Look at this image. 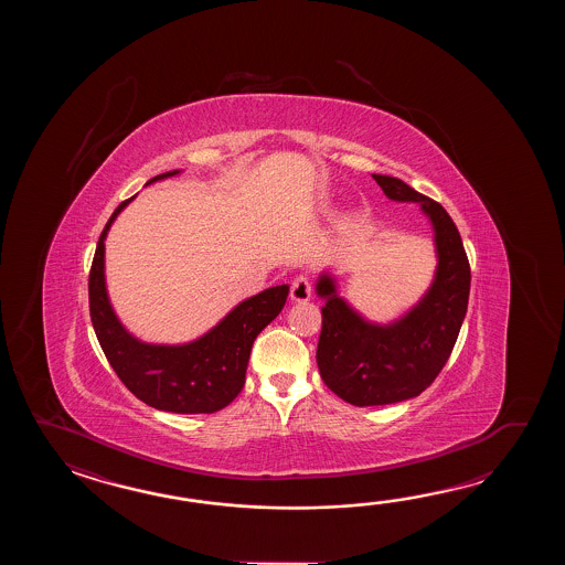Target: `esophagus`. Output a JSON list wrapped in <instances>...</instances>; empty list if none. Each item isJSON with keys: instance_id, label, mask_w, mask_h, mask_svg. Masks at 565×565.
<instances>
[{"instance_id": "esophagus-1", "label": "esophagus", "mask_w": 565, "mask_h": 565, "mask_svg": "<svg viewBox=\"0 0 565 565\" xmlns=\"http://www.w3.org/2000/svg\"><path fill=\"white\" fill-rule=\"evenodd\" d=\"M311 299V282L307 277H297L290 285V300L295 302H307Z\"/></svg>"}]
</instances>
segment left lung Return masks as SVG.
<instances>
[{"label": "left lung", "mask_w": 565, "mask_h": 565, "mask_svg": "<svg viewBox=\"0 0 565 565\" xmlns=\"http://www.w3.org/2000/svg\"><path fill=\"white\" fill-rule=\"evenodd\" d=\"M394 202H414L434 230L436 273L422 299L390 323H375L339 297L331 273L315 292L324 300L317 365L324 385L353 406H385L420 396L457 343L469 307L470 266L452 217L408 183L373 173Z\"/></svg>", "instance_id": "left-lung-1"}]
</instances>
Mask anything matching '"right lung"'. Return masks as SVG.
<instances>
[{
	"mask_svg": "<svg viewBox=\"0 0 565 565\" xmlns=\"http://www.w3.org/2000/svg\"><path fill=\"white\" fill-rule=\"evenodd\" d=\"M180 173L181 169H173L145 185ZM132 200L135 195L113 212L96 244L88 277L96 339L120 382L147 406L173 414H214L241 394L254 339L282 311L288 285L266 288L242 300L220 323L193 341L178 345L145 343L120 323L108 299L105 278L108 230Z\"/></svg>",
	"mask_w": 565,
	"mask_h": 565,
	"instance_id": "1",
	"label": "right lung"
}]
</instances>
